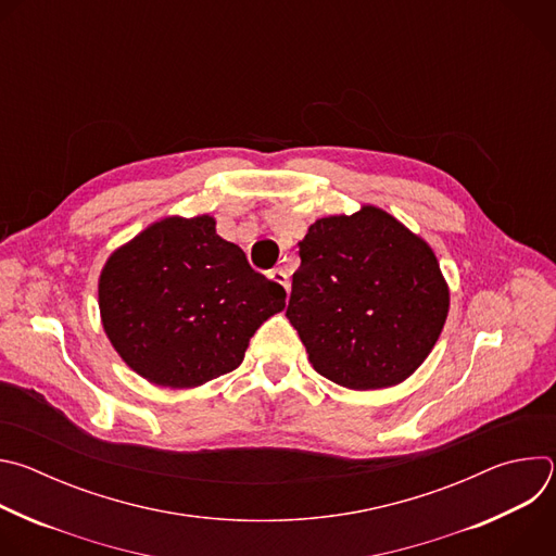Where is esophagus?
Listing matches in <instances>:
<instances>
[{"instance_id":"34e87169","label":"esophagus","mask_w":556,"mask_h":556,"mask_svg":"<svg viewBox=\"0 0 556 556\" xmlns=\"http://www.w3.org/2000/svg\"><path fill=\"white\" fill-rule=\"evenodd\" d=\"M268 279H273V281H275V283H279L286 292H290V279H288V275H286L281 268L270 270V273H268Z\"/></svg>"}]
</instances>
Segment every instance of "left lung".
Here are the masks:
<instances>
[{
    "label": "left lung",
    "instance_id": "left-lung-1",
    "mask_svg": "<svg viewBox=\"0 0 556 556\" xmlns=\"http://www.w3.org/2000/svg\"><path fill=\"white\" fill-rule=\"evenodd\" d=\"M286 316L312 367L348 389L409 378L448 314V286L431 247L387 211L316 219L299 242Z\"/></svg>",
    "mask_w": 556,
    "mask_h": 556
}]
</instances>
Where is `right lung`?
I'll list each match as a JSON object with an SVG mask.
<instances>
[{
	"instance_id": "add662e5",
	"label": "right lung",
	"mask_w": 556,
	"mask_h": 556,
	"mask_svg": "<svg viewBox=\"0 0 556 556\" xmlns=\"http://www.w3.org/2000/svg\"><path fill=\"white\" fill-rule=\"evenodd\" d=\"M99 307L110 343L136 374L191 389L240 367L257 328L286 307V290L222 240L211 215H174L110 255Z\"/></svg>"
}]
</instances>
